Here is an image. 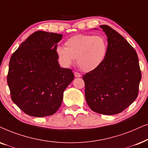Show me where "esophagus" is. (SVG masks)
I'll return each mask as SVG.
<instances>
[{"mask_svg":"<svg viewBox=\"0 0 148 148\" xmlns=\"http://www.w3.org/2000/svg\"><path fill=\"white\" fill-rule=\"evenodd\" d=\"M74 76H75V77L79 78V77H80V76H81V74H80V73L76 72H74Z\"/></svg>","mask_w":148,"mask_h":148,"instance_id":"obj_1","label":"esophagus"}]
</instances>
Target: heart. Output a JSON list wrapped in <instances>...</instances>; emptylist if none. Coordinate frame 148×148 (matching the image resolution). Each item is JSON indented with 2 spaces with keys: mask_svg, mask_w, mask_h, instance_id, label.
<instances>
[{
  "mask_svg": "<svg viewBox=\"0 0 148 148\" xmlns=\"http://www.w3.org/2000/svg\"><path fill=\"white\" fill-rule=\"evenodd\" d=\"M66 47H59L57 53L62 64L70 66L77 60L80 68L90 72L101 66L107 56L108 42L103 36L77 34L70 37Z\"/></svg>",
  "mask_w": 148,
  "mask_h": 148,
  "instance_id": "b5f03b06",
  "label": "heart"
}]
</instances>
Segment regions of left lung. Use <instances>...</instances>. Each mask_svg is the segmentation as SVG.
<instances>
[{"instance_id":"left-lung-1","label":"left lung","mask_w":148,"mask_h":148,"mask_svg":"<svg viewBox=\"0 0 148 148\" xmlns=\"http://www.w3.org/2000/svg\"><path fill=\"white\" fill-rule=\"evenodd\" d=\"M100 27L108 37V54L101 66L83 75L85 99L92 111L114 115L137 98L141 73L133 47L111 27Z\"/></svg>"}]
</instances>
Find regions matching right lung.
Masks as SVG:
<instances>
[{
	"label": "right lung",
	"mask_w": 148,
	"mask_h": 148,
	"mask_svg": "<svg viewBox=\"0 0 148 148\" xmlns=\"http://www.w3.org/2000/svg\"><path fill=\"white\" fill-rule=\"evenodd\" d=\"M62 34L37 31L11 57L7 75L12 101L27 115H52L62 105L64 91L74 80L72 70L58 63Z\"/></svg>",
	"instance_id": "obj_1"
}]
</instances>
